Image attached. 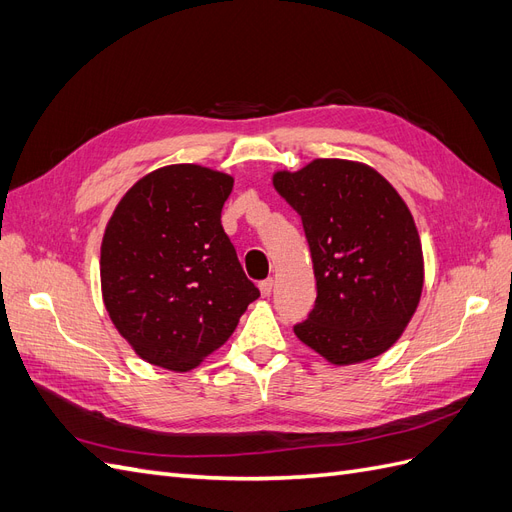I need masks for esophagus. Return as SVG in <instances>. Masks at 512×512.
<instances>
[{
  "label": "esophagus",
  "mask_w": 512,
  "mask_h": 512,
  "mask_svg": "<svg viewBox=\"0 0 512 512\" xmlns=\"http://www.w3.org/2000/svg\"><path fill=\"white\" fill-rule=\"evenodd\" d=\"M273 277H267V280H262L260 284H258V288H260V292H262V297H269V294L273 292Z\"/></svg>",
  "instance_id": "34e87169"
}]
</instances>
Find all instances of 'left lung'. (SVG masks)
I'll use <instances>...</instances> for the list:
<instances>
[{
	"label": "left lung",
	"mask_w": 512,
	"mask_h": 512,
	"mask_svg": "<svg viewBox=\"0 0 512 512\" xmlns=\"http://www.w3.org/2000/svg\"><path fill=\"white\" fill-rule=\"evenodd\" d=\"M275 190L301 215L316 275V303L294 324L305 346L335 365L389 350L423 290V247L412 213L374 168L314 160L275 173Z\"/></svg>",
	"instance_id": "1"
}]
</instances>
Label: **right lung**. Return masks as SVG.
Masks as SVG:
<instances>
[{"label":"right lung","mask_w":512,"mask_h":512,"mask_svg":"<svg viewBox=\"0 0 512 512\" xmlns=\"http://www.w3.org/2000/svg\"><path fill=\"white\" fill-rule=\"evenodd\" d=\"M232 177L198 164L153 170L106 224V312L151 365L190 371L218 350L260 290L222 228Z\"/></svg>","instance_id":"right-lung-1"}]
</instances>
